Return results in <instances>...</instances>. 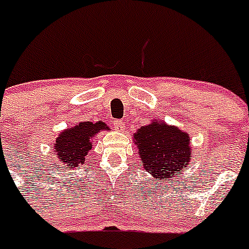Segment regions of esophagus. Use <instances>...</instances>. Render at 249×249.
Wrapping results in <instances>:
<instances>
[{"label":"esophagus","instance_id":"1","mask_svg":"<svg viewBox=\"0 0 249 249\" xmlns=\"http://www.w3.org/2000/svg\"><path fill=\"white\" fill-rule=\"evenodd\" d=\"M113 126L114 128L118 129V131H123V128H124V123L121 120H113Z\"/></svg>","mask_w":249,"mask_h":249}]
</instances>
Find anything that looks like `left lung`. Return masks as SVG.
Returning a JSON list of instances; mask_svg holds the SVG:
<instances>
[{
  "label": "left lung",
  "mask_w": 249,
  "mask_h": 249,
  "mask_svg": "<svg viewBox=\"0 0 249 249\" xmlns=\"http://www.w3.org/2000/svg\"><path fill=\"white\" fill-rule=\"evenodd\" d=\"M133 138L144 169L158 179L172 178L190 162V137L176 127L157 121L141 127Z\"/></svg>",
  "instance_id": "1"
}]
</instances>
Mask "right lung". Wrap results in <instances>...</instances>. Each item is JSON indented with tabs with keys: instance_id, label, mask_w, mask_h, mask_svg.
<instances>
[{
	"instance_id": "1",
	"label": "right lung",
	"mask_w": 249,
	"mask_h": 249,
	"mask_svg": "<svg viewBox=\"0 0 249 249\" xmlns=\"http://www.w3.org/2000/svg\"><path fill=\"white\" fill-rule=\"evenodd\" d=\"M101 129H108L103 122H81L76 127L66 129L56 140L54 149L61 162L70 167H76L85 162L86 155L92 148L91 140Z\"/></svg>"
}]
</instances>
